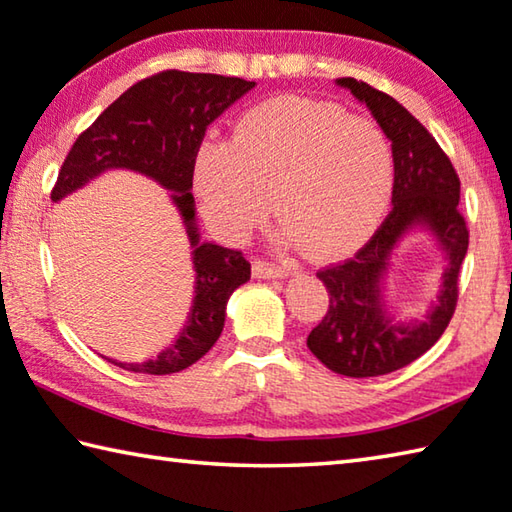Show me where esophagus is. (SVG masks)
Listing matches in <instances>:
<instances>
[{"label": "esophagus", "instance_id": "obj_1", "mask_svg": "<svg viewBox=\"0 0 512 512\" xmlns=\"http://www.w3.org/2000/svg\"><path fill=\"white\" fill-rule=\"evenodd\" d=\"M253 275L262 277V280H284L286 271L282 266L268 264V262H255L253 264Z\"/></svg>", "mask_w": 512, "mask_h": 512}]
</instances>
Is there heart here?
<instances>
[{
  "label": "heart",
  "mask_w": 512,
  "mask_h": 512,
  "mask_svg": "<svg viewBox=\"0 0 512 512\" xmlns=\"http://www.w3.org/2000/svg\"><path fill=\"white\" fill-rule=\"evenodd\" d=\"M194 188L212 230L244 239L275 208L284 237L336 259L365 244L394 190V150L376 123L333 102L282 96L241 116L230 141L203 143Z\"/></svg>",
  "instance_id": "obj_1"
}]
</instances>
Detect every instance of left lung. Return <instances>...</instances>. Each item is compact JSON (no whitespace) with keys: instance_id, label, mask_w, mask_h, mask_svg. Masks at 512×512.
Listing matches in <instances>:
<instances>
[{"instance_id":"8db88e82","label":"left lung","mask_w":512,"mask_h":512,"mask_svg":"<svg viewBox=\"0 0 512 512\" xmlns=\"http://www.w3.org/2000/svg\"><path fill=\"white\" fill-rule=\"evenodd\" d=\"M336 85L367 105L392 143L394 208L356 257L318 273L329 291V311L309 333L306 345L336 374L371 378L410 365L443 336L457 306L468 228L457 210L459 176L432 134L392 96L367 82L340 78ZM412 231L433 237L446 268L437 300L424 318L398 321L388 306V266L393 250Z\"/></svg>"}]
</instances>
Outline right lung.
Returning <instances> with one entry per match:
<instances>
[{
  "instance_id": "right-lung-1",
  "label": "right lung",
  "mask_w": 512,
  "mask_h": 512,
  "mask_svg": "<svg viewBox=\"0 0 512 512\" xmlns=\"http://www.w3.org/2000/svg\"><path fill=\"white\" fill-rule=\"evenodd\" d=\"M255 82L215 73L163 71L129 87L78 136L62 163L51 201L85 188L107 170H132L170 192L190 239L194 297L174 345L147 362H114L134 374L165 376L188 369L224 331L226 304L250 280V264L239 250L201 241L192 197L194 156L210 123L248 94Z\"/></svg>"
}]
</instances>
